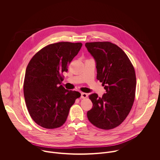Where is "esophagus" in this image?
I'll return each mask as SVG.
<instances>
[{"mask_svg": "<svg viewBox=\"0 0 160 160\" xmlns=\"http://www.w3.org/2000/svg\"><path fill=\"white\" fill-rule=\"evenodd\" d=\"M87 96H88L87 94L84 93V92H82V93H81V98H82V99H85V98H87Z\"/></svg>", "mask_w": 160, "mask_h": 160, "instance_id": "34e87169", "label": "esophagus"}]
</instances>
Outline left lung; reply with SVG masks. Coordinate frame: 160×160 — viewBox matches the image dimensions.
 Segmentation results:
<instances>
[{
  "label": "left lung",
  "instance_id": "8db88e82",
  "mask_svg": "<svg viewBox=\"0 0 160 160\" xmlns=\"http://www.w3.org/2000/svg\"><path fill=\"white\" fill-rule=\"evenodd\" d=\"M85 46L96 62L97 79L106 93L102 98L90 95L92 108L87 113L96 127L109 130L119 126L133 106L136 88L134 68L125 52L110 42H87Z\"/></svg>",
  "mask_w": 160,
  "mask_h": 160
}]
</instances>
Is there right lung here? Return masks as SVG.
Returning a JSON list of instances; mask_svg holds the SVG:
<instances>
[{
	"mask_svg": "<svg viewBox=\"0 0 160 160\" xmlns=\"http://www.w3.org/2000/svg\"><path fill=\"white\" fill-rule=\"evenodd\" d=\"M82 43L61 42L49 44L37 52L26 70L23 92L33 120L45 128L61 127L69 111L81 94L68 90L61 84L63 72L78 54Z\"/></svg>",
	"mask_w": 160,
	"mask_h": 160,
	"instance_id": "1",
	"label": "right lung"
}]
</instances>
